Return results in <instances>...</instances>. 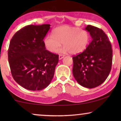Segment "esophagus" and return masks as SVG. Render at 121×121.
<instances>
[{"mask_svg":"<svg viewBox=\"0 0 121 121\" xmlns=\"http://www.w3.org/2000/svg\"><path fill=\"white\" fill-rule=\"evenodd\" d=\"M64 56H64V54H59V59H62V58H63Z\"/></svg>","mask_w":121,"mask_h":121,"instance_id":"esophagus-1","label":"esophagus"}]
</instances>
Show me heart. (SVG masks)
Instances as JSON below:
<instances>
[{"mask_svg":"<svg viewBox=\"0 0 121 121\" xmlns=\"http://www.w3.org/2000/svg\"><path fill=\"white\" fill-rule=\"evenodd\" d=\"M89 35L86 31L79 27L64 25L56 27L52 35H48L44 39L46 49L51 53L57 52L63 44L62 51L71 54H78L84 51L88 46Z\"/></svg>","mask_w":121,"mask_h":121,"instance_id":"obj_1","label":"heart"}]
</instances>
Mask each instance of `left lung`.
<instances>
[{
	"mask_svg": "<svg viewBox=\"0 0 121 121\" xmlns=\"http://www.w3.org/2000/svg\"><path fill=\"white\" fill-rule=\"evenodd\" d=\"M85 30L91 42L83 52L73 57V74L77 82L87 88L97 87L106 80L112 67L111 44L103 30L91 25Z\"/></svg>",
	"mask_w": 121,
	"mask_h": 121,
	"instance_id": "left-lung-1",
	"label": "left lung"
}]
</instances>
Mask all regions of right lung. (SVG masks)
<instances>
[{
	"mask_svg": "<svg viewBox=\"0 0 121 121\" xmlns=\"http://www.w3.org/2000/svg\"><path fill=\"white\" fill-rule=\"evenodd\" d=\"M50 26H26L17 31L10 42L8 54L11 75L27 90H42L53 78L59 56L46 50L43 41Z\"/></svg>",
	"mask_w": 121,
	"mask_h": 121,
	"instance_id": "add662e5",
	"label": "right lung"
}]
</instances>
